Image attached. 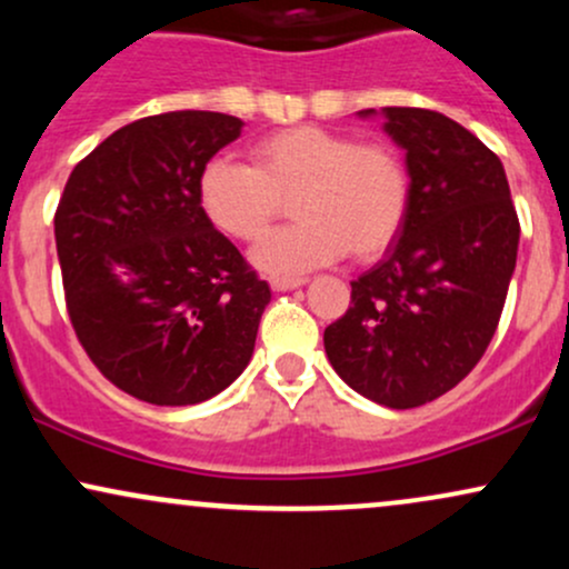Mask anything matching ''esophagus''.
Returning a JSON list of instances; mask_svg holds the SVG:
<instances>
[{"instance_id":"34e87169","label":"esophagus","mask_w":569,"mask_h":569,"mask_svg":"<svg viewBox=\"0 0 569 569\" xmlns=\"http://www.w3.org/2000/svg\"><path fill=\"white\" fill-rule=\"evenodd\" d=\"M305 283H307L305 278H286V276H272L270 278L272 291H291V289H299V286H305Z\"/></svg>"}]
</instances>
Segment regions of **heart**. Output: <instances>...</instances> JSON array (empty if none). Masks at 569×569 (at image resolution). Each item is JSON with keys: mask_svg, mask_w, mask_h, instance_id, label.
I'll return each mask as SVG.
<instances>
[{"mask_svg": "<svg viewBox=\"0 0 569 569\" xmlns=\"http://www.w3.org/2000/svg\"><path fill=\"white\" fill-rule=\"evenodd\" d=\"M286 200L299 221L251 253L253 264L272 276L337 262L348 251L358 259L382 253L407 219L409 173L388 143L316 126L259 139L251 166L219 154L200 171L198 202L227 238H264Z\"/></svg>", "mask_w": 569, "mask_h": 569, "instance_id": "heart-1", "label": "heart"}]
</instances>
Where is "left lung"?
<instances>
[{
  "label": "left lung",
  "instance_id": "obj_1",
  "mask_svg": "<svg viewBox=\"0 0 569 569\" xmlns=\"http://www.w3.org/2000/svg\"><path fill=\"white\" fill-rule=\"evenodd\" d=\"M382 117L407 152L409 211L396 243L350 283L348 312L326 326L323 345L356 393L415 409L452 390L492 342L519 217L500 158L471 130L430 109L385 107Z\"/></svg>",
  "mask_w": 569,
  "mask_h": 569
}]
</instances>
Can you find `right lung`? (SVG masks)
Here are the masks:
<instances>
[{"instance_id": "add662e5", "label": "right lung", "mask_w": 569, "mask_h": 569, "mask_svg": "<svg viewBox=\"0 0 569 569\" xmlns=\"http://www.w3.org/2000/svg\"><path fill=\"white\" fill-rule=\"evenodd\" d=\"M221 112H166L80 160L56 211L74 335L139 401L189 407L248 367L270 286L202 213V166L240 136Z\"/></svg>"}]
</instances>
